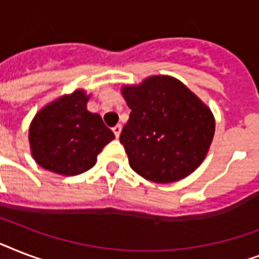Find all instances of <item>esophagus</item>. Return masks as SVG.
I'll return each mask as SVG.
<instances>
[{
	"instance_id": "34e87169",
	"label": "esophagus",
	"mask_w": 259,
	"mask_h": 259,
	"mask_svg": "<svg viewBox=\"0 0 259 259\" xmlns=\"http://www.w3.org/2000/svg\"><path fill=\"white\" fill-rule=\"evenodd\" d=\"M113 132H114V134H115V137H119V136H121V132H122V126L121 125H115L113 127Z\"/></svg>"
}]
</instances>
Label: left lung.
<instances>
[{
    "label": "left lung",
    "instance_id": "1",
    "mask_svg": "<svg viewBox=\"0 0 259 259\" xmlns=\"http://www.w3.org/2000/svg\"><path fill=\"white\" fill-rule=\"evenodd\" d=\"M121 93L132 109L119 137L132 169L160 184L195 172L215 134V118L208 106L168 75L125 84Z\"/></svg>",
    "mask_w": 259,
    "mask_h": 259
}]
</instances>
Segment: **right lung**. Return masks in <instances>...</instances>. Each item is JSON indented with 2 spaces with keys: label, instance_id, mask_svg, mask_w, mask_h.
Here are the masks:
<instances>
[{
  "label": "right lung",
  "instance_id": "obj_1",
  "mask_svg": "<svg viewBox=\"0 0 259 259\" xmlns=\"http://www.w3.org/2000/svg\"><path fill=\"white\" fill-rule=\"evenodd\" d=\"M83 89L64 94L38 110L30 122V153L38 165L62 176L91 169L98 154L115 138L99 114L87 110Z\"/></svg>",
  "mask_w": 259,
  "mask_h": 259
}]
</instances>
